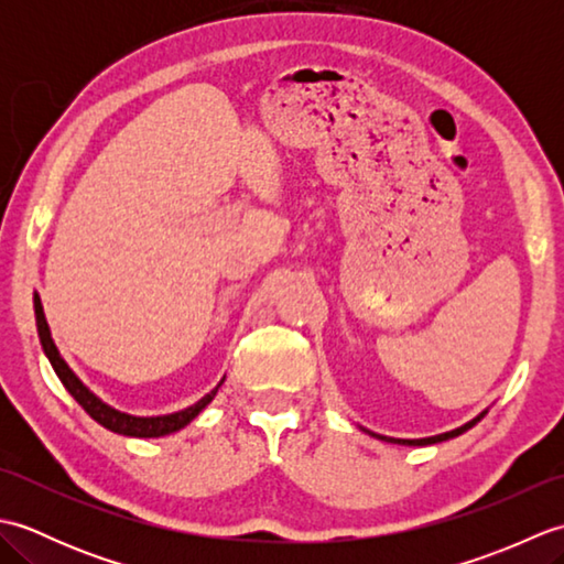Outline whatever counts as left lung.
I'll return each instance as SVG.
<instances>
[{
    "mask_svg": "<svg viewBox=\"0 0 564 564\" xmlns=\"http://www.w3.org/2000/svg\"><path fill=\"white\" fill-rule=\"evenodd\" d=\"M487 412H489V410H482V412L477 414L475 419H470V422H465L463 426L453 429V431H446V434H436V436H426V438H394V436H382V434H376V431H368V429H364V426H361V431H366V434L376 436V438H380V441L398 443V446H431V443H441V441H448V438H455V436L465 434V431H467V429H473L477 422H480V419H482Z\"/></svg>",
    "mask_w": 564,
    "mask_h": 564,
    "instance_id": "obj_1",
    "label": "left lung"
}]
</instances>
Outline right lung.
Masks as SVG:
<instances>
[{"label": "right lung", "instance_id": "obj_1", "mask_svg": "<svg viewBox=\"0 0 564 564\" xmlns=\"http://www.w3.org/2000/svg\"><path fill=\"white\" fill-rule=\"evenodd\" d=\"M33 310H35V327H39L41 346H43V351L47 356V361H51L53 370L57 373L59 382H63L65 390L82 404V410L87 412L94 419V422H99L104 429L113 431V434L133 436V438L170 436V434H174V431L184 429L186 424L194 422V419L213 402L215 394H218V388L225 382V376H223L218 386H215L208 394H203V398L196 404H191V406H186V410H178V412H172V414L135 416V414L121 412V410H116V406H111L109 402H104L99 394H94L79 380V376L75 373V370L67 366L63 354L57 351V346L53 341V334H51V327H47V319H45L43 303H41V295L39 293H33Z\"/></svg>", "mask_w": 564, "mask_h": 564}]
</instances>
